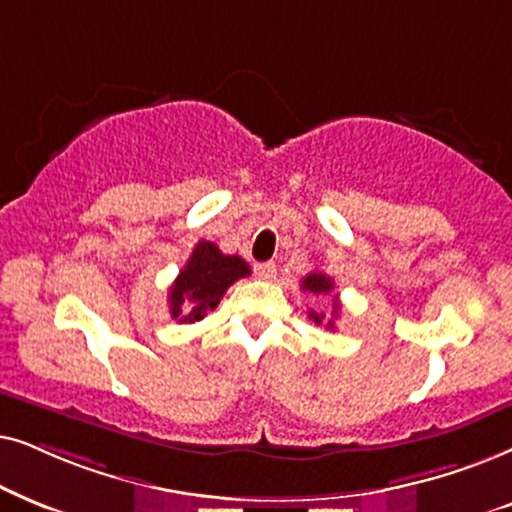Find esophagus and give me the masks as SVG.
<instances>
[{
    "instance_id": "34e87169",
    "label": "esophagus",
    "mask_w": 512,
    "mask_h": 512,
    "mask_svg": "<svg viewBox=\"0 0 512 512\" xmlns=\"http://www.w3.org/2000/svg\"><path fill=\"white\" fill-rule=\"evenodd\" d=\"M255 276L260 278V281H274V278H276V264L274 262L255 264Z\"/></svg>"
}]
</instances>
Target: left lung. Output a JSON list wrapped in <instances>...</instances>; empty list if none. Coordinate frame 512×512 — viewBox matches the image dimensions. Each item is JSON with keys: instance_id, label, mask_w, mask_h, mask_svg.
Wrapping results in <instances>:
<instances>
[{"instance_id": "left-lung-1", "label": "left lung", "mask_w": 512, "mask_h": 512, "mask_svg": "<svg viewBox=\"0 0 512 512\" xmlns=\"http://www.w3.org/2000/svg\"><path fill=\"white\" fill-rule=\"evenodd\" d=\"M332 288H335V281H332L330 276H325L323 271H311V274L302 281V290H309L311 295H327V292H332ZM337 313H339V302L335 299V304H332V316H337ZM309 318L313 320V323L320 325L325 320V313L323 311H320V313L311 311ZM327 327L332 330L335 323H332V320H327Z\"/></svg>"}]
</instances>
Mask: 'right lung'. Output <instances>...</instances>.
I'll return each mask as SVG.
<instances>
[{
  "label": "right lung",
  "mask_w": 512,
  "mask_h": 512,
  "mask_svg": "<svg viewBox=\"0 0 512 512\" xmlns=\"http://www.w3.org/2000/svg\"><path fill=\"white\" fill-rule=\"evenodd\" d=\"M245 276H250V267L243 257L224 255L215 243L199 241L185 269L170 285V316L177 323H199L220 304L229 285Z\"/></svg>",
  "instance_id": "1"
}]
</instances>
